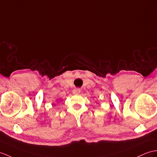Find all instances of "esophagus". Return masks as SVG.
Returning <instances> with one entry per match:
<instances>
[{"instance_id":"34e87169","label":"esophagus","mask_w":157,"mask_h":157,"mask_svg":"<svg viewBox=\"0 0 157 157\" xmlns=\"http://www.w3.org/2000/svg\"><path fill=\"white\" fill-rule=\"evenodd\" d=\"M72 93L75 94H78L80 93H81V89H75L73 90H72Z\"/></svg>"}]
</instances>
